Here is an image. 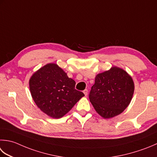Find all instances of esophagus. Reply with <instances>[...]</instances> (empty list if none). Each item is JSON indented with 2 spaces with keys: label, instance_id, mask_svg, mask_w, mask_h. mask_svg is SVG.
Segmentation results:
<instances>
[{
  "label": "esophagus",
  "instance_id": "obj_1",
  "mask_svg": "<svg viewBox=\"0 0 157 157\" xmlns=\"http://www.w3.org/2000/svg\"><path fill=\"white\" fill-rule=\"evenodd\" d=\"M83 92H84V94H85V96H87V94H88V90H87V89H85V90H84V91H83Z\"/></svg>",
  "mask_w": 157,
  "mask_h": 157
}]
</instances>
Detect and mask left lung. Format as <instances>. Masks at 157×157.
Listing matches in <instances>:
<instances>
[{
	"label": "left lung",
	"instance_id": "8db88e82",
	"mask_svg": "<svg viewBox=\"0 0 157 157\" xmlns=\"http://www.w3.org/2000/svg\"><path fill=\"white\" fill-rule=\"evenodd\" d=\"M134 93V83L128 73L118 67L98 74L89 93L94 108L104 118L121 113L127 108Z\"/></svg>",
	"mask_w": 157,
	"mask_h": 157
}]
</instances>
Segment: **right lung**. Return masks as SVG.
I'll return each instance as SVG.
<instances>
[{
  "mask_svg": "<svg viewBox=\"0 0 157 157\" xmlns=\"http://www.w3.org/2000/svg\"><path fill=\"white\" fill-rule=\"evenodd\" d=\"M75 82L56 64H48L30 78V93L36 105L48 116L60 118L84 96L75 88Z\"/></svg>",
  "mask_w": 157,
  "mask_h": 157,
  "instance_id": "add662e5",
  "label": "right lung"
}]
</instances>
